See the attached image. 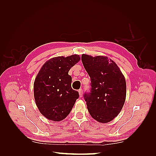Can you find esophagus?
I'll list each match as a JSON object with an SVG mask.
<instances>
[{"label":"esophagus","instance_id":"1","mask_svg":"<svg viewBox=\"0 0 156 156\" xmlns=\"http://www.w3.org/2000/svg\"><path fill=\"white\" fill-rule=\"evenodd\" d=\"M83 90L82 88L79 89V96L81 98L83 96Z\"/></svg>","mask_w":156,"mask_h":156}]
</instances>
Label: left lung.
Here are the masks:
<instances>
[{"instance_id": "1", "label": "left lung", "mask_w": 156, "mask_h": 156, "mask_svg": "<svg viewBox=\"0 0 156 156\" xmlns=\"http://www.w3.org/2000/svg\"><path fill=\"white\" fill-rule=\"evenodd\" d=\"M83 64L90 77V89L84 94L90 115L107 123L119 114L126 96L125 77L116 64L107 56L82 55Z\"/></svg>"}]
</instances>
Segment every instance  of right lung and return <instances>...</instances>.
I'll return each instance as SVG.
<instances>
[{"label":"right lung","mask_w":156,"mask_h":156,"mask_svg":"<svg viewBox=\"0 0 156 156\" xmlns=\"http://www.w3.org/2000/svg\"><path fill=\"white\" fill-rule=\"evenodd\" d=\"M79 60L77 55L57 56L47 61L37 73L34 83V99L39 111L48 119H64L79 98V92L72 88L68 72Z\"/></svg>","instance_id":"add662e5"}]
</instances>
